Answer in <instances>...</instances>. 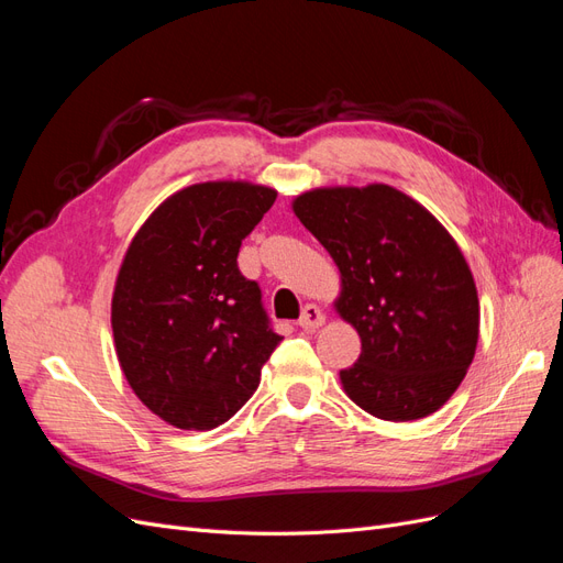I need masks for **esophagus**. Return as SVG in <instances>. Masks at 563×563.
<instances>
[{"label":"esophagus","mask_w":563,"mask_h":563,"mask_svg":"<svg viewBox=\"0 0 563 563\" xmlns=\"http://www.w3.org/2000/svg\"><path fill=\"white\" fill-rule=\"evenodd\" d=\"M323 323V312L317 308V305H305L302 314L298 319V327L305 331H314Z\"/></svg>","instance_id":"esophagus-1"}]
</instances>
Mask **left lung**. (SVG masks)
<instances>
[{
	"label": "left lung",
	"instance_id": "obj_1",
	"mask_svg": "<svg viewBox=\"0 0 563 563\" xmlns=\"http://www.w3.org/2000/svg\"><path fill=\"white\" fill-rule=\"evenodd\" d=\"M294 211L338 265V312L362 338L360 360L340 371L347 397L380 420L434 413L479 340V298L453 236L389 185L312 190Z\"/></svg>",
	"mask_w": 563,
	"mask_h": 563
}]
</instances>
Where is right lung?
<instances>
[{"mask_svg":"<svg viewBox=\"0 0 563 563\" xmlns=\"http://www.w3.org/2000/svg\"><path fill=\"white\" fill-rule=\"evenodd\" d=\"M277 192L199 183L168 197L133 236L112 296L119 364L152 413L180 430L230 420L282 343L246 279L240 246Z\"/></svg>","mask_w":563,"mask_h":563,"instance_id":"1","label":"right lung"}]
</instances>
